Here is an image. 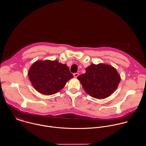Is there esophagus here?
Returning a JSON list of instances; mask_svg holds the SVG:
<instances>
[{"instance_id": "1", "label": "esophagus", "mask_w": 146, "mask_h": 146, "mask_svg": "<svg viewBox=\"0 0 146 146\" xmlns=\"http://www.w3.org/2000/svg\"><path fill=\"white\" fill-rule=\"evenodd\" d=\"M78 76H79V74H78V73H75L73 74V76H74V77H76V78Z\"/></svg>"}]
</instances>
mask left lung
<instances>
[{"label":"left lung","instance_id":"obj_1","mask_svg":"<svg viewBox=\"0 0 146 146\" xmlns=\"http://www.w3.org/2000/svg\"><path fill=\"white\" fill-rule=\"evenodd\" d=\"M86 73L77 77L81 85L92 97L104 99L113 93L120 81V76L113 67L103 64H91Z\"/></svg>","mask_w":146,"mask_h":146}]
</instances>
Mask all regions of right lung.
Listing matches in <instances>:
<instances>
[{"mask_svg":"<svg viewBox=\"0 0 146 146\" xmlns=\"http://www.w3.org/2000/svg\"><path fill=\"white\" fill-rule=\"evenodd\" d=\"M28 76L32 85L40 93L54 94L63 88L73 77L69 68L58 60L36 61L31 67Z\"/></svg>","mask_w":146,"mask_h":146,"instance_id":"1","label":"right lung"}]
</instances>
